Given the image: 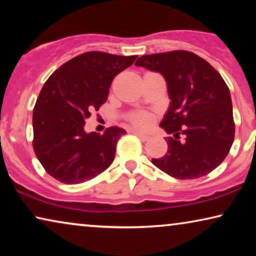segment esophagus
Wrapping results in <instances>:
<instances>
[{
	"mask_svg": "<svg viewBox=\"0 0 256 256\" xmlns=\"http://www.w3.org/2000/svg\"><path fill=\"white\" fill-rule=\"evenodd\" d=\"M134 134L138 136V138L141 140V141H143V142H146V141H148L149 140V135H146V134H143V132H134Z\"/></svg>",
	"mask_w": 256,
	"mask_h": 256,
	"instance_id": "1",
	"label": "esophagus"
}]
</instances>
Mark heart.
<instances>
[{
  "label": "heart",
  "mask_w": 256,
  "mask_h": 256,
  "mask_svg": "<svg viewBox=\"0 0 256 256\" xmlns=\"http://www.w3.org/2000/svg\"><path fill=\"white\" fill-rule=\"evenodd\" d=\"M129 120L135 127L138 128H146L149 127L152 121V116L148 112H135L129 116Z\"/></svg>",
  "instance_id": "heart-1"
}]
</instances>
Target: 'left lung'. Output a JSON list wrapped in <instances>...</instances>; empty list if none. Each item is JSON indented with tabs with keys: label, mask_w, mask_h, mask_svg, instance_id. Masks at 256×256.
<instances>
[{
	"label": "left lung",
	"mask_w": 256,
	"mask_h": 256,
	"mask_svg": "<svg viewBox=\"0 0 256 256\" xmlns=\"http://www.w3.org/2000/svg\"><path fill=\"white\" fill-rule=\"evenodd\" d=\"M135 65L160 72L171 100L160 126L174 138H168L166 155L152 160L154 166L178 180L214 170L228 155L236 132L230 93L219 72L184 50L142 56Z\"/></svg>",
	"instance_id": "left-lung-1"
}]
</instances>
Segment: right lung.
Wrapping results in <instances>:
<instances>
[{"label":"right lung","mask_w":256,"mask_h":256,"mask_svg":"<svg viewBox=\"0 0 256 256\" xmlns=\"http://www.w3.org/2000/svg\"><path fill=\"white\" fill-rule=\"evenodd\" d=\"M138 56L90 51L52 73L37 98L32 114L34 150L45 171L65 184H79L113 163L126 130L110 127L102 135L86 132L85 120L106 102L110 84Z\"/></svg>","instance_id":"right-lung-1"}]
</instances>
